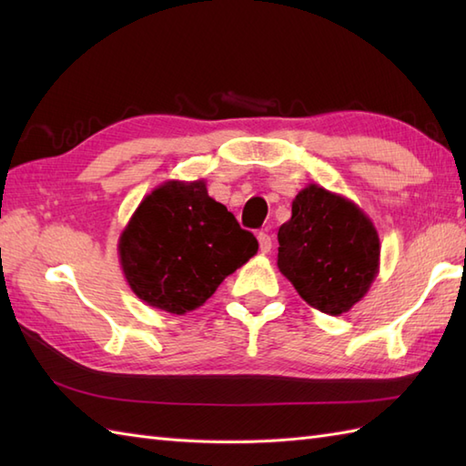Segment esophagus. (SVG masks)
Instances as JSON below:
<instances>
[{
    "label": "esophagus",
    "mask_w": 466,
    "mask_h": 466,
    "mask_svg": "<svg viewBox=\"0 0 466 466\" xmlns=\"http://www.w3.org/2000/svg\"><path fill=\"white\" fill-rule=\"evenodd\" d=\"M258 244H260V252L262 254H268L272 250V238L266 232L258 234Z\"/></svg>",
    "instance_id": "obj_1"
}]
</instances>
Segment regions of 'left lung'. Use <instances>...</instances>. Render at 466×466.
<instances>
[{
  "mask_svg": "<svg viewBox=\"0 0 466 466\" xmlns=\"http://www.w3.org/2000/svg\"><path fill=\"white\" fill-rule=\"evenodd\" d=\"M279 268L312 309L349 312L379 274L380 240L372 220L349 198L309 184L279 230Z\"/></svg>",
  "mask_w": 466,
  "mask_h": 466,
  "instance_id": "left-lung-1",
  "label": "left lung"
}]
</instances>
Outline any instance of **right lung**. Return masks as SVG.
<instances>
[{"mask_svg": "<svg viewBox=\"0 0 466 466\" xmlns=\"http://www.w3.org/2000/svg\"><path fill=\"white\" fill-rule=\"evenodd\" d=\"M256 252L254 234L208 196L204 180L157 186L136 208L117 242L134 294L170 314L202 306Z\"/></svg>", "mask_w": 466, "mask_h": 466, "instance_id": "obj_1", "label": "right lung"}]
</instances>
